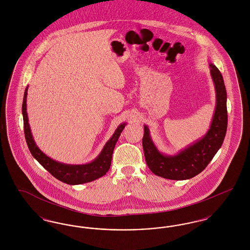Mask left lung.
I'll use <instances>...</instances> for the list:
<instances>
[{
	"label": "left lung",
	"instance_id": "1",
	"mask_svg": "<svg viewBox=\"0 0 250 250\" xmlns=\"http://www.w3.org/2000/svg\"><path fill=\"white\" fill-rule=\"evenodd\" d=\"M209 66L215 88L216 105L211 126L201 140L177 155H163L153 143L148 126L144 125L143 147L145 161L157 176L179 181L198 175L210 163L223 143L228 125L226 88L218 68L213 63H209Z\"/></svg>",
	"mask_w": 250,
	"mask_h": 250
}]
</instances>
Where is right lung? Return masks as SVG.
Instances as JSON below:
<instances>
[{"label":"right lung","instance_id":"obj_1","mask_svg":"<svg viewBox=\"0 0 250 250\" xmlns=\"http://www.w3.org/2000/svg\"><path fill=\"white\" fill-rule=\"evenodd\" d=\"M27 91L28 87L25 89L22 103V115H23L24 134L26 143L31 154L36 160L44 167L48 172L58 179L61 182H63L68 185H81L84 183L92 182L94 180L104 176L109 169L111 164L112 153L115 147V144L119 139L120 135L125 126V123L121 124L109 139L103 150L94 161L84 165H70L63 164L58 161H55L45 155L36 145L33 135L31 133V128L29 125V120L27 115L26 107V99H27Z\"/></svg>","mask_w":250,"mask_h":250}]
</instances>
